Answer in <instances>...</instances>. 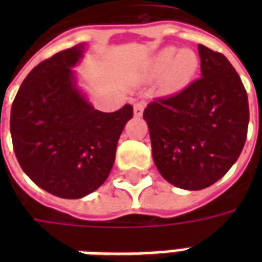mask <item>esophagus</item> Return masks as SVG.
<instances>
[{
	"mask_svg": "<svg viewBox=\"0 0 262 262\" xmlns=\"http://www.w3.org/2000/svg\"><path fill=\"white\" fill-rule=\"evenodd\" d=\"M143 111H144V103L143 102H137L135 103V106H133V114H135V116H142L143 115Z\"/></svg>",
	"mask_w": 262,
	"mask_h": 262,
	"instance_id": "obj_1",
	"label": "esophagus"
}]
</instances>
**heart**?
I'll return each mask as SVG.
<instances>
[{
    "label": "heart",
    "instance_id": "1",
    "mask_svg": "<svg viewBox=\"0 0 262 262\" xmlns=\"http://www.w3.org/2000/svg\"><path fill=\"white\" fill-rule=\"evenodd\" d=\"M199 69V59L195 52L189 49L165 48L154 56L150 66L148 74L159 77L164 74V84L168 90L177 91L182 90L195 78Z\"/></svg>",
    "mask_w": 262,
    "mask_h": 262
}]
</instances>
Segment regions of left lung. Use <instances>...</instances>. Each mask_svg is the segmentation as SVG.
<instances>
[{
  "label": "left lung",
  "instance_id": "8db88e82",
  "mask_svg": "<svg viewBox=\"0 0 262 262\" xmlns=\"http://www.w3.org/2000/svg\"><path fill=\"white\" fill-rule=\"evenodd\" d=\"M201 78L143 112L154 164L174 187L199 191L219 181L242 153L250 112L246 88L223 54L198 45Z\"/></svg>",
  "mask_w": 262,
  "mask_h": 262
}]
</instances>
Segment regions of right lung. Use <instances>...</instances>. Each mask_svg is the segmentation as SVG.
<instances>
[{
	"instance_id": "1",
	"label": "right lung",
	"mask_w": 262,
	"mask_h": 262,
	"mask_svg": "<svg viewBox=\"0 0 262 262\" xmlns=\"http://www.w3.org/2000/svg\"><path fill=\"white\" fill-rule=\"evenodd\" d=\"M85 43L56 53L32 70L11 108V136L20 168L54 196L80 199L106 181L120 133L133 116L92 106L78 84Z\"/></svg>"
}]
</instances>
